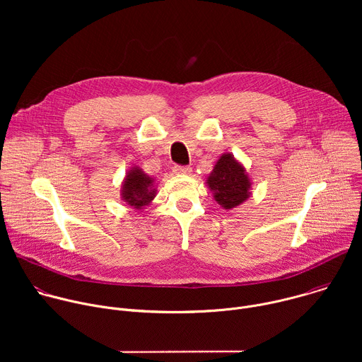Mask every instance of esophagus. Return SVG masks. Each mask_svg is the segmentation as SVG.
Wrapping results in <instances>:
<instances>
[{
  "label": "esophagus",
  "instance_id": "obj_1",
  "mask_svg": "<svg viewBox=\"0 0 362 362\" xmlns=\"http://www.w3.org/2000/svg\"><path fill=\"white\" fill-rule=\"evenodd\" d=\"M173 173H176V175H190L192 169L189 166H175Z\"/></svg>",
  "mask_w": 362,
  "mask_h": 362
}]
</instances>
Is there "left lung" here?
Returning <instances> with one entry per match:
<instances>
[{"label": "left lung", "instance_id": "8db88e82", "mask_svg": "<svg viewBox=\"0 0 362 362\" xmlns=\"http://www.w3.org/2000/svg\"><path fill=\"white\" fill-rule=\"evenodd\" d=\"M214 199L223 209L230 211L250 197L252 182L245 166L232 153H223L206 179Z\"/></svg>", "mask_w": 362, "mask_h": 362}]
</instances>
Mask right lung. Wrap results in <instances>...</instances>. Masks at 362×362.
<instances>
[{
	"label": "right lung",
	"instance_id": "right-lung-1",
	"mask_svg": "<svg viewBox=\"0 0 362 362\" xmlns=\"http://www.w3.org/2000/svg\"><path fill=\"white\" fill-rule=\"evenodd\" d=\"M156 193V183H154L151 176L144 173L139 166L130 168L120 187V196L126 204L141 211L144 209V206H148L153 202Z\"/></svg>",
	"mask_w": 362,
	"mask_h": 362
}]
</instances>
